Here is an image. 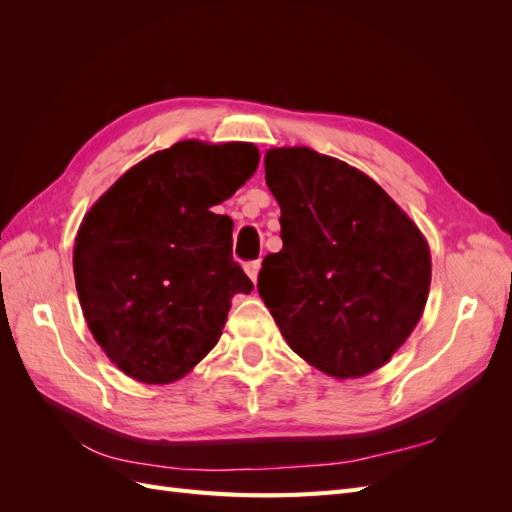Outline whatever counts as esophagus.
<instances>
[{
    "label": "esophagus",
    "instance_id": "esophagus-1",
    "mask_svg": "<svg viewBox=\"0 0 512 512\" xmlns=\"http://www.w3.org/2000/svg\"><path fill=\"white\" fill-rule=\"evenodd\" d=\"M245 273H247V277H250V280L256 284V282H258V273H260V262H258V260L247 262V265H245Z\"/></svg>",
    "mask_w": 512,
    "mask_h": 512
}]
</instances>
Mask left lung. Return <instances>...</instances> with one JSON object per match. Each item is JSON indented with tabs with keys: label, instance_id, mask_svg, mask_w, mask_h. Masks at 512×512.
Listing matches in <instances>:
<instances>
[{
	"label": "left lung",
	"instance_id": "left-lung-1",
	"mask_svg": "<svg viewBox=\"0 0 512 512\" xmlns=\"http://www.w3.org/2000/svg\"><path fill=\"white\" fill-rule=\"evenodd\" d=\"M265 179L284 247L262 260L258 292L286 344L337 380L380 369L425 312L421 228L363 170L309 147L267 149Z\"/></svg>",
	"mask_w": 512,
	"mask_h": 512
}]
</instances>
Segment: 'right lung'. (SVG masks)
<instances>
[{"label": "right lung", "mask_w": 512, "mask_h": 512, "mask_svg": "<svg viewBox=\"0 0 512 512\" xmlns=\"http://www.w3.org/2000/svg\"><path fill=\"white\" fill-rule=\"evenodd\" d=\"M252 143L179 141L126 170L74 239L87 327L123 374L183 378L218 344L235 294L254 284L232 260V220L213 213L258 168Z\"/></svg>", "instance_id": "right-lung-1"}]
</instances>
